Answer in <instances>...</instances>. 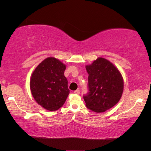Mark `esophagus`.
Returning <instances> with one entry per match:
<instances>
[{
    "label": "esophagus",
    "mask_w": 151,
    "mask_h": 151,
    "mask_svg": "<svg viewBox=\"0 0 151 151\" xmlns=\"http://www.w3.org/2000/svg\"><path fill=\"white\" fill-rule=\"evenodd\" d=\"M75 93L76 94H80V91H79L78 89H77V90H76L75 91Z\"/></svg>",
    "instance_id": "34e87169"
}]
</instances>
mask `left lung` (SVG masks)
I'll return each instance as SVG.
<instances>
[{
	"mask_svg": "<svg viewBox=\"0 0 151 151\" xmlns=\"http://www.w3.org/2000/svg\"><path fill=\"white\" fill-rule=\"evenodd\" d=\"M88 93L83 96L86 106L97 113L112 108L121 99L124 88L121 73L113 64L99 57L86 66Z\"/></svg>",
	"mask_w": 151,
	"mask_h": 151,
	"instance_id": "1",
	"label": "left lung"
}]
</instances>
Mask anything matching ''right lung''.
<instances>
[{"instance_id": "add662e5", "label": "right lung", "mask_w": 151, "mask_h": 151, "mask_svg": "<svg viewBox=\"0 0 151 151\" xmlns=\"http://www.w3.org/2000/svg\"><path fill=\"white\" fill-rule=\"evenodd\" d=\"M66 65L54 57H48L37 66L31 75L30 88L36 102L43 108L55 111L65 103L68 94Z\"/></svg>"}]
</instances>
